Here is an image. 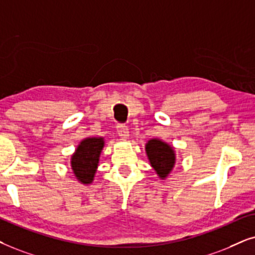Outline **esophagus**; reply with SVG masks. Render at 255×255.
I'll return each mask as SVG.
<instances>
[{
    "instance_id": "1",
    "label": "esophagus",
    "mask_w": 255,
    "mask_h": 255,
    "mask_svg": "<svg viewBox=\"0 0 255 255\" xmlns=\"http://www.w3.org/2000/svg\"><path fill=\"white\" fill-rule=\"evenodd\" d=\"M117 131L122 140H126L128 136H129V129L125 124H119L117 126Z\"/></svg>"
}]
</instances>
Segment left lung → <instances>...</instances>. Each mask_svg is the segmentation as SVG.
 Here are the masks:
<instances>
[{
	"mask_svg": "<svg viewBox=\"0 0 255 255\" xmlns=\"http://www.w3.org/2000/svg\"><path fill=\"white\" fill-rule=\"evenodd\" d=\"M149 162L161 178L170 174L175 164V151L171 145L157 138H151L145 144Z\"/></svg>",
	"mask_w": 255,
	"mask_h": 255,
	"instance_id": "1",
	"label": "left lung"
}]
</instances>
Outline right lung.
I'll return each mask as SVG.
<instances>
[{"instance_id": "1", "label": "right lung", "mask_w": 255, "mask_h": 255, "mask_svg": "<svg viewBox=\"0 0 255 255\" xmlns=\"http://www.w3.org/2000/svg\"><path fill=\"white\" fill-rule=\"evenodd\" d=\"M103 137H88L80 142L71 158V167L77 179L83 184L92 183L96 174L100 152L104 148Z\"/></svg>"}]
</instances>
